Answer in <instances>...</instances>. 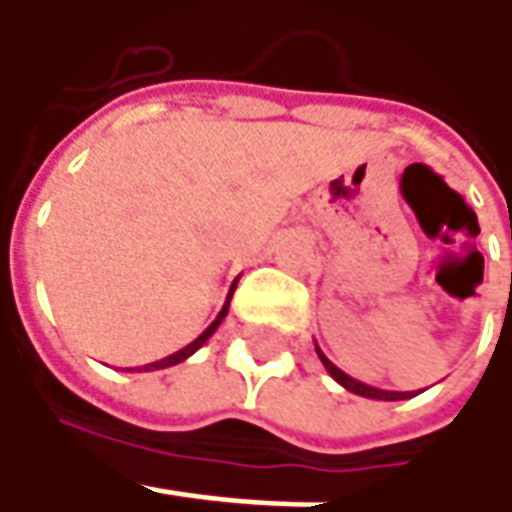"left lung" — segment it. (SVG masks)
<instances>
[{
    "mask_svg": "<svg viewBox=\"0 0 512 512\" xmlns=\"http://www.w3.org/2000/svg\"><path fill=\"white\" fill-rule=\"evenodd\" d=\"M316 353H319V359L325 364V370L336 379V382L342 384L344 390H350V393H356V396H364V399H379V402H402V399H410L413 393H399V390H382V387H373V384H364L359 379H353V376H347L344 370H339L336 364L327 359L325 353L319 350V344H316Z\"/></svg>",
    "mask_w": 512,
    "mask_h": 512,
    "instance_id": "8db88e82",
    "label": "left lung"
}]
</instances>
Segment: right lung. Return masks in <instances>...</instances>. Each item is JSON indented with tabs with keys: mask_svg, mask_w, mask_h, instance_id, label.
<instances>
[{
	"mask_svg": "<svg viewBox=\"0 0 512 512\" xmlns=\"http://www.w3.org/2000/svg\"><path fill=\"white\" fill-rule=\"evenodd\" d=\"M233 290H236V282H233V287H230V293H227L225 307L219 310V316H216V319L210 322V327H207L202 336H196V339L187 344V347H182V350H176V353H170V356H165V359H159V362L145 364L142 370H165V367H173V364L185 362L187 356H193V353H196V350H199V347H202V344H205L207 339H210V336H213V333L219 330V325H222V319H225V316H227V307H230V299H233Z\"/></svg>",
	"mask_w": 512,
	"mask_h": 512,
	"instance_id": "add662e5",
	"label": "right lung"
}]
</instances>
